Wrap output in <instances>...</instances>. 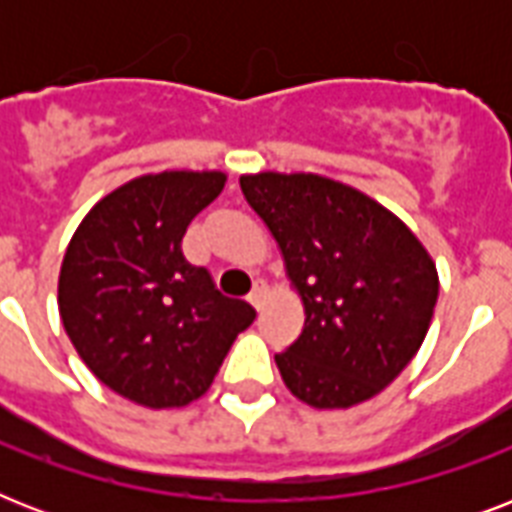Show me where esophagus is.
Segmentation results:
<instances>
[{
	"label": "esophagus",
	"mask_w": 512,
	"mask_h": 512,
	"mask_svg": "<svg viewBox=\"0 0 512 512\" xmlns=\"http://www.w3.org/2000/svg\"><path fill=\"white\" fill-rule=\"evenodd\" d=\"M247 300L255 305V308H263V300H265V284H263V281H257L255 287H252V292L247 295Z\"/></svg>",
	"instance_id": "1"
}]
</instances>
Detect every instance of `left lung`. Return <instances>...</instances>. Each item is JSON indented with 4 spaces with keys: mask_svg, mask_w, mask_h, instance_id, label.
Here are the masks:
<instances>
[{
    "mask_svg": "<svg viewBox=\"0 0 512 512\" xmlns=\"http://www.w3.org/2000/svg\"><path fill=\"white\" fill-rule=\"evenodd\" d=\"M279 241L305 305L303 335L276 366L316 409H348L388 388L420 350L438 273L417 236L366 193L319 175L239 180Z\"/></svg>",
    "mask_w": 512,
    "mask_h": 512,
    "instance_id": "1",
    "label": "left lung"
}]
</instances>
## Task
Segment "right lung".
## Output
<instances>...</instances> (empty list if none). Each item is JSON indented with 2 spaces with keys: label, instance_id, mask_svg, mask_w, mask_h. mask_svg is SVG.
I'll return each instance as SVG.
<instances>
[{
  "label": "right lung",
  "instance_id": "obj_1",
  "mask_svg": "<svg viewBox=\"0 0 512 512\" xmlns=\"http://www.w3.org/2000/svg\"><path fill=\"white\" fill-rule=\"evenodd\" d=\"M223 172L130 180L87 212L68 244L58 308L76 353L103 385L151 409L207 393L255 308L225 297L183 236L220 196Z\"/></svg>",
  "mask_w": 512,
  "mask_h": 512
}]
</instances>
